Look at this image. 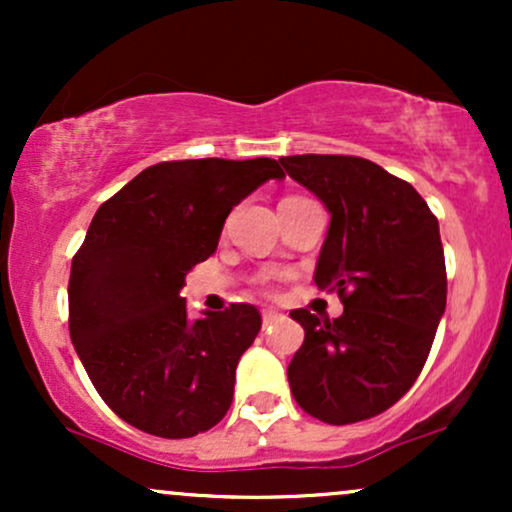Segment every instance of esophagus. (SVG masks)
<instances>
[{"label": "esophagus", "instance_id": "obj_1", "mask_svg": "<svg viewBox=\"0 0 512 512\" xmlns=\"http://www.w3.org/2000/svg\"><path fill=\"white\" fill-rule=\"evenodd\" d=\"M279 320H284V315L276 313V310H272V308H264V310H262V325H264V327L274 325V322H279Z\"/></svg>", "mask_w": 512, "mask_h": 512}]
</instances>
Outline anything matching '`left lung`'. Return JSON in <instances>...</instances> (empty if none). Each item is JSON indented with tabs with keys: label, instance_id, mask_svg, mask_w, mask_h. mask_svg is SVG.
<instances>
[{
	"label": "left lung",
	"instance_id": "left-lung-1",
	"mask_svg": "<svg viewBox=\"0 0 512 512\" xmlns=\"http://www.w3.org/2000/svg\"><path fill=\"white\" fill-rule=\"evenodd\" d=\"M325 202L332 221L315 269L344 313L291 310L305 339L289 363L291 395L332 426L383 414L416 383L448 296L438 219L407 180L368 158H279Z\"/></svg>",
	"mask_w": 512,
	"mask_h": 512
}]
</instances>
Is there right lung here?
I'll return each mask as SVG.
<instances>
[{"label":"right lung","mask_w":512,"mask_h":512,"mask_svg":"<svg viewBox=\"0 0 512 512\" xmlns=\"http://www.w3.org/2000/svg\"><path fill=\"white\" fill-rule=\"evenodd\" d=\"M272 158H192L149 166L98 207L69 274V334L103 402L139 431L192 438L233 402L236 366L260 310L231 303L190 320L185 274L214 255L226 216Z\"/></svg>","instance_id":"obj_1"}]
</instances>
